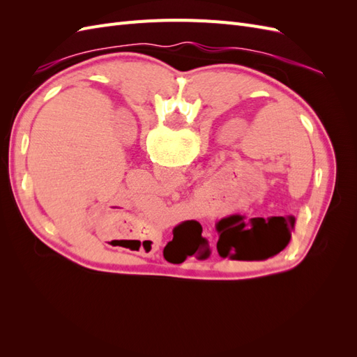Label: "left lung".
Wrapping results in <instances>:
<instances>
[{"mask_svg":"<svg viewBox=\"0 0 357 357\" xmlns=\"http://www.w3.org/2000/svg\"><path fill=\"white\" fill-rule=\"evenodd\" d=\"M266 225H253V228H247L245 223H232L225 226V228L220 231V236H219V243H220V250L218 248V252L220 256L223 257H232V259H247L248 255L247 252H244L247 248V244L250 243L253 238H259V235H262L264 229ZM255 232L261 231V234H253L252 231ZM290 238H282L278 240V243H275L273 245V253H278L282 252L283 248L287 245ZM218 243V247H219ZM269 256V255H261V259Z\"/></svg>","mask_w":357,"mask_h":357,"instance_id":"1","label":"left lung"}]
</instances>
